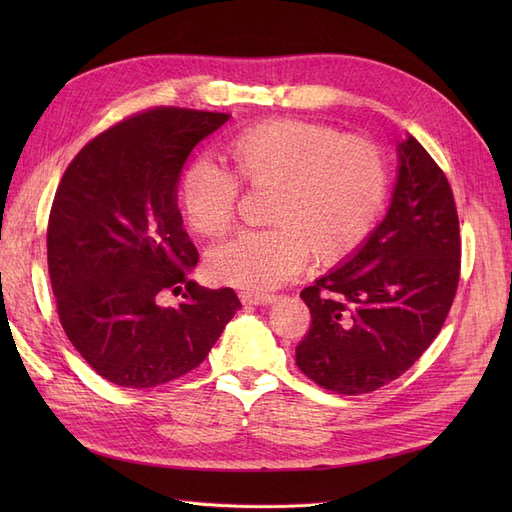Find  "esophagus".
<instances>
[{
  "mask_svg": "<svg viewBox=\"0 0 512 512\" xmlns=\"http://www.w3.org/2000/svg\"><path fill=\"white\" fill-rule=\"evenodd\" d=\"M239 299L243 305H271L277 301L275 294H260V292H241Z\"/></svg>",
  "mask_w": 512,
  "mask_h": 512,
  "instance_id": "1",
  "label": "esophagus"
}]
</instances>
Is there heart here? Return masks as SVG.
<instances>
[{"mask_svg":"<svg viewBox=\"0 0 512 512\" xmlns=\"http://www.w3.org/2000/svg\"><path fill=\"white\" fill-rule=\"evenodd\" d=\"M232 170L194 160L181 179L179 203L200 235L235 220L239 179L271 190L265 230H245L218 243L207 258L215 282L271 290L290 282L309 254L322 265L352 256L376 228L389 190L382 151L363 136H339L301 119H267L239 132L226 147Z\"/></svg>","mask_w":512,"mask_h":512,"instance_id":"1","label":"heart"}]
</instances>
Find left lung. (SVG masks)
<instances>
[{
    "instance_id": "8db88e82",
    "label": "left lung",
    "mask_w": 512,
    "mask_h": 512,
    "mask_svg": "<svg viewBox=\"0 0 512 512\" xmlns=\"http://www.w3.org/2000/svg\"><path fill=\"white\" fill-rule=\"evenodd\" d=\"M397 158L386 218L342 267L301 292L312 327L297 365L339 395L371 393L408 371L440 333L459 284L451 185L414 136Z\"/></svg>"
}]
</instances>
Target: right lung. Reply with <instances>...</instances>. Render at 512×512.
Here are the masks:
<instances>
[{
	"mask_svg": "<svg viewBox=\"0 0 512 512\" xmlns=\"http://www.w3.org/2000/svg\"><path fill=\"white\" fill-rule=\"evenodd\" d=\"M228 119L149 108L89 141L61 177L46 230L57 314L108 382L151 389L185 376L241 309L232 288L209 290L188 277L198 252L177 207L190 151ZM183 287L179 308L159 305L164 291Z\"/></svg>",
	"mask_w": 512,
	"mask_h": 512,
	"instance_id": "add662e5",
	"label": "right lung"
}]
</instances>
